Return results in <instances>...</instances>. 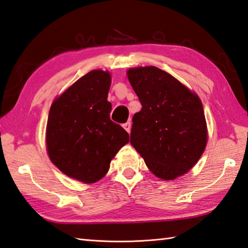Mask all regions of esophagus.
I'll use <instances>...</instances> for the list:
<instances>
[{
	"instance_id": "34e87169",
	"label": "esophagus",
	"mask_w": 248,
	"mask_h": 248,
	"mask_svg": "<svg viewBox=\"0 0 248 248\" xmlns=\"http://www.w3.org/2000/svg\"><path fill=\"white\" fill-rule=\"evenodd\" d=\"M123 127H124V129L126 130V132L129 133L130 132V127H132V123H130V122L125 123V124H123Z\"/></svg>"
}]
</instances>
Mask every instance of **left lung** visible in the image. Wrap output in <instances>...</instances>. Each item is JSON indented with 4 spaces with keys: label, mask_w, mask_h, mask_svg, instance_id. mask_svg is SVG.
<instances>
[{
    "label": "left lung",
    "mask_w": 248,
    "mask_h": 248,
    "mask_svg": "<svg viewBox=\"0 0 248 248\" xmlns=\"http://www.w3.org/2000/svg\"><path fill=\"white\" fill-rule=\"evenodd\" d=\"M127 77L142 106L133 116L130 143L158 178L172 180L186 174L206 147L200 98L156 67L129 69Z\"/></svg>",
    "instance_id": "1"
}]
</instances>
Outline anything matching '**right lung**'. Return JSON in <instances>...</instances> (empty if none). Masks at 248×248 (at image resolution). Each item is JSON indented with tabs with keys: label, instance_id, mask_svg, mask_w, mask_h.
<instances>
[{
	"label": "right lung",
	"instance_id": "right-lung-1",
	"mask_svg": "<svg viewBox=\"0 0 248 248\" xmlns=\"http://www.w3.org/2000/svg\"><path fill=\"white\" fill-rule=\"evenodd\" d=\"M109 72L93 70L70 86L50 107L46 146L50 161L63 174L85 184L101 179L128 133L110 120L107 100Z\"/></svg>",
	"mask_w": 248,
	"mask_h": 248
}]
</instances>
